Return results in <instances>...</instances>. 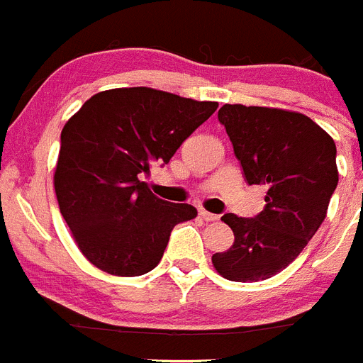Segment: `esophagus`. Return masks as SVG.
Segmentation results:
<instances>
[{
    "label": "esophagus",
    "mask_w": 363,
    "mask_h": 363,
    "mask_svg": "<svg viewBox=\"0 0 363 363\" xmlns=\"http://www.w3.org/2000/svg\"><path fill=\"white\" fill-rule=\"evenodd\" d=\"M200 218L203 221H216L220 216H218V214H213V213H209V211L203 209V211H200Z\"/></svg>",
    "instance_id": "1"
}]
</instances>
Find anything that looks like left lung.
Wrapping results in <instances>:
<instances>
[{"mask_svg":"<svg viewBox=\"0 0 363 363\" xmlns=\"http://www.w3.org/2000/svg\"><path fill=\"white\" fill-rule=\"evenodd\" d=\"M218 120L247 184L265 185L267 194L256 218H221L234 242L213 255V265L230 281L267 280L296 259L325 220L338 185L335 140L306 114L287 108L227 104Z\"/></svg>","mask_w":363,"mask_h":363,"instance_id":"left-lung-1","label":"left lung"}]
</instances>
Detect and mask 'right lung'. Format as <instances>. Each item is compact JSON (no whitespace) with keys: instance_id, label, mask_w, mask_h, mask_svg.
Here are the masks:
<instances>
[{"instance_id":"right-lung-1","label":"right lung","mask_w":363,"mask_h":363,"mask_svg":"<svg viewBox=\"0 0 363 363\" xmlns=\"http://www.w3.org/2000/svg\"><path fill=\"white\" fill-rule=\"evenodd\" d=\"M216 101L150 86L101 91L62 130L54 191L82 255L114 277H142L162 259L172 227L198 216L152 194L143 176L169 163Z\"/></svg>"}]
</instances>
